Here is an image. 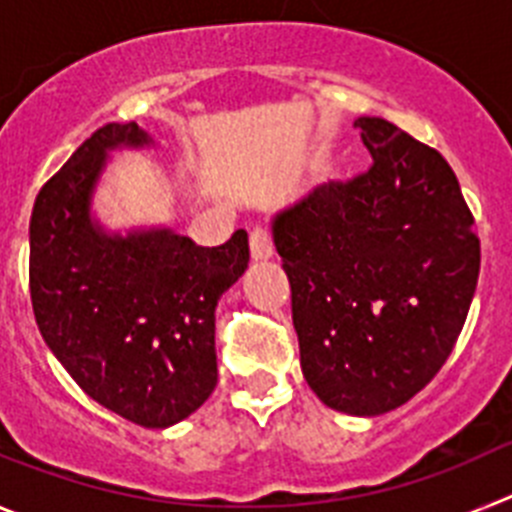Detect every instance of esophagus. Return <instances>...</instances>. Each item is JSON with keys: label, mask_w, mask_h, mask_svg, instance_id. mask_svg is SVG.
<instances>
[{"label": "esophagus", "mask_w": 512, "mask_h": 512, "mask_svg": "<svg viewBox=\"0 0 512 512\" xmlns=\"http://www.w3.org/2000/svg\"><path fill=\"white\" fill-rule=\"evenodd\" d=\"M248 243H251V256L256 261H266L274 256V243H271V235L266 228H253Z\"/></svg>", "instance_id": "obj_1"}]
</instances>
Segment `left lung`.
<instances>
[{
  "label": "left lung",
  "instance_id": "left-lung-1",
  "mask_svg": "<svg viewBox=\"0 0 512 512\" xmlns=\"http://www.w3.org/2000/svg\"><path fill=\"white\" fill-rule=\"evenodd\" d=\"M354 128L372 169L279 210L271 238L310 390L338 413L374 418L449 359L477 289L479 238L441 153L382 117Z\"/></svg>",
  "mask_w": 512,
  "mask_h": 512
}]
</instances>
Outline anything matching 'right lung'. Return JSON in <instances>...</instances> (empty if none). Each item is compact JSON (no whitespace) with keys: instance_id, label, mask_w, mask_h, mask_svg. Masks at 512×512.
Instances as JSON below:
<instances>
[{"instance_id":"obj_1","label":"right lung","mask_w":512,"mask_h":512,"mask_svg":"<svg viewBox=\"0 0 512 512\" xmlns=\"http://www.w3.org/2000/svg\"><path fill=\"white\" fill-rule=\"evenodd\" d=\"M151 146L138 122H110L40 189L30 297L40 336L81 390L130 423L169 428L215 390V310L246 271L248 233L205 248L166 225L104 228L94 194L112 153Z\"/></svg>"}]
</instances>
